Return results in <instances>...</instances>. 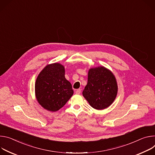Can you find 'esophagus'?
<instances>
[{
	"label": "esophagus",
	"mask_w": 155,
	"mask_h": 155,
	"mask_svg": "<svg viewBox=\"0 0 155 155\" xmlns=\"http://www.w3.org/2000/svg\"><path fill=\"white\" fill-rule=\"evenodd\" d=\"M81 89H77L75 92H76V94H81Z\"/></svg>",
	"instance_id": "1"
}]
</instances>
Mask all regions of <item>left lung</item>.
I'll use <instances>...</instances> for the list:
<instances>
[{"label":"left lung","mask_w":155,"mask_h":155,"mask_svg":"<svg viewBox=\"0 0 155 155\" xmlns=\"http://www.w3.org/2000/svg\"><path fill=\"white\" fill-rule=\"evenodd\" d=\"M117 89L113 73L107 68L100 66L89 69L87 84L82 95L92 108L101 110L113 104Z\"/></svg>","instance_id":"1"}]
</instances>
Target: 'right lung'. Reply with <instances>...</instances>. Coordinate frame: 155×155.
Wrapping results in <instances>:
<instances>
[{
    "instance_id": "1",
    "label": "right lung",
    "mask_w": 155,
    "mask_h": 155,
    "mask_svg": "<svg viewBox=\"0 0 155 155\" xmlns=\"http://www.w3.org/2000/svg\"><path fill=\"white\" fill-rule=\"evenodd\" d=\"M64 73L63 65L51 63L43 69L36 79V98L41 107L49 111L59 110L73 95L71 84Z\"/></svg>"
}]
</instances>
